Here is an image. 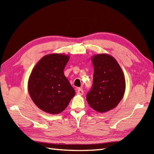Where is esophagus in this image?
Returning <instances> with one entry per match:
<instances>
[{"mask_svg": "<svg viewBox=\"0 0 154 154\" xmlns=\"http://www.w3.org/2000/svg\"><path fill=\"white\" fill-rule=\"evenodd\" d=\"M77 93L78 94H79V95H82V94H83V93H84V91L82 89H80V88H79V89H77Z\"/></svg>", "mask_w": 154, "mask_h": 154, "instance_id": "obj_1", "label": "esophagus"}]
</instances>
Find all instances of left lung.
<instances>
[{"instance_id":"left-lung-1","label":"left lung","mask_w":154,"mask_h":154,"mask_svg":"<svg viewBox=\"0 0 154 154\" xmlns=\"http://www.w3.org/2000/svg\"><path fill=\"white\" fill-rule=\"evenodd\" d=\"M94 67L93 85L87 94L89 106L98 112L115 108L122 100L126 89L125 78L116 60L101 54L92 57Z\"/></svg>"}]
</instances>
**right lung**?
<instances>
[{"instance_id": "right-lung-1", "label": "right lung", "mask_w": 154, "mask_h": 154, "mask_svg": "<svg viewBox=\"0 0 154 154\" xmlns=\"http://www.w3.org/2000/svg\"><path fill=\"white\" fill-rule=\"evenodd\" d=\"M69 60L67 55L49 54L42 57L32 71L28 93L35 105L45 112H61L75 95V91L63 73Z\"/></svg>"}]
</instances>
